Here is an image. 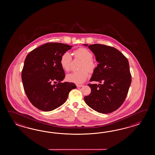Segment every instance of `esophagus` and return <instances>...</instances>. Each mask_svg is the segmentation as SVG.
I'll return each mask as SVG.
<instances>
[{"mask_svg":"<svg viewBox=\"0 0 155 155\" xmlns=\"http://www.w3.org/2000/svg\"><path fill=\"white\" fill-rule=\"evenodd\" d=\"M76 86H77V87H78V88L82 87V86H83V85H82V84H76Z\"/></svg>","mask_w":155,"mask_h":155,"instance_id":"esophagus-1","label":"esophagus"}]
</instances>
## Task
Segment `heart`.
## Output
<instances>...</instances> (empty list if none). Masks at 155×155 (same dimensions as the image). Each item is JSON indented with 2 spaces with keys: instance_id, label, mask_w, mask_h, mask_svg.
Returning <instances> with one entry per match:
<instances>
[{
  "instance_id": "heart-1",
  "label": "heart",
  "mask_w": 155,
  "mask_h": 155,
  "mask_svg": "<svg viewBox=\"0 0 155 155\" xmlns=\"http://www.w3.org/2000/svg\"><path fill=\"white\" fill-rule=\"evenodd\" d=\"M75 57L83 60L80 71H74L67 76V79L69 82L77 84L82 83L87 79L89 71L92 72L96 68V64L92 61L93 54L90 51L85 48H79L74 52ZM72 58L71 53L66 51L61 56L60 63L61 67L65 71L71 69Z\"/></svg>"
}]
</instances>
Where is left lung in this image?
<instances>
[{
    "label": "left lung",
    "mask_w": 155,
    "mask_h": 155,
    "mask_svg": "<svg viewBox=\"0 0 155 155\" xmlns=\"http://www.w3.org/2000/svg\"><path fill=\"white\" fill-rule=\"evenodd\" d=\"M88 48L98 63L90 81L100 84H88L91 94L84 97V101L98 113H112L124 101L131 84L128 61L120 51L111 46L96 44L88 46Z\"/></svg>",
    "instance_id": "left-lung-1"
}]
</instances>
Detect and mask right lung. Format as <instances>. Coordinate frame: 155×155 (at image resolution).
Masks as SVG:
<instances>
[{"label": "right lung", "mask_w": 155, "mask_h": 155, "mask_svg": "<svg viewBox=\"0 0 155 155\" xmlns=\"http://www.w3.org/2000/svg\"><path fill=\"white\" fill-rule=\"evenodd\" d=\"M62 43H46L31 51L25 59L22 81L27 97L39 110L50 111L62 105L75 84L65 82L61 56L72 48ZM59 83L53 85L52 82Z\"/></svg>", "instance_id": "add662e5"}]
</instances>
